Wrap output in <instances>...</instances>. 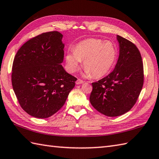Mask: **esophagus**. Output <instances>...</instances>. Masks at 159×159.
Wrapping results in <instances>:
<instances>
[{"label": "esophagus", "instance_id": "esophagus-1", "mask_svg": "<svg viewBox=\"0 0 159 159\" xmlns=\"http://www.w3.org/2000/svg\"><path fill=\"white\" fill-rule=\"evenodd\" d=\"M83 83H84L83 80H81V79H78L77 80H76V83L77 84V85H80V84H82Z\"/></svg>", "mask_w": 159, "mask_h": 159}]
</instances>
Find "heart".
Returning a JSON list of instances; mask_svg holds the SVG:
<instances>
[{"instance_id": "heart-1", "label": "heart", "mask_w": 159, "mask_h": 159, "mask_svg": "<svg viewBox=\"0 0 159 159\" xmlns=\"http://www.w3.org/2000/svg\"><path fill=\"white\" fill-rule=\"evenodd\" d=\"M117 48L110 41L91 38L84 40L75 46L74 51L66 57L67 69L74 72L79 68L81 61L87 76L100 78L109 72L117 59Z\"/></svg>"}]
</instances>
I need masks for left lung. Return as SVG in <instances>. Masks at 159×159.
<instances>
[{
  "instance_id": "1",
  "label": "left lung",
  "mask_w": 159,
  "mask_h": 159,
  "mask_svg": "<svg viewBox=\"0 0 159 159\" xmlns=\"http://www.w3.org/2000/svg\"><path fill=\"white\" fill-rule=\"evenodd\" d=\"M120 55L112 72L92 83L89 97L92 105L109 117L120 116L136 103L143 85V66L139 49L120 35Z\"/></svg>"
}]
</instances>
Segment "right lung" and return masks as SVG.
I'll use <instances>...</instances> for the list:
<instances>
[{
	"label": "right lung",
	"mask_w": 159,
	"mask_h": 159,
	"mask_svg": "<svg viewBox=\"0 0 159 159\" xmlns=\"http://www.w3.org/2000/svg\"><path fill=\"white\" fill-rule=\"evenodd\" d=\"M63 35L43 33L20 47L13 60L11 82L20 107L30 116L47 118L65 104L76 77L61 63L64 57Z\"/></svg>",
	"instance_id": "add662e5"
}]
</instances>
